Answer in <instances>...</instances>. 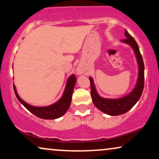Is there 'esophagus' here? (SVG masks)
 <instances>
[{
    "instance_id": "esophagus-1",
    "label": "esophagus",
    "mask_w": 159,
    "mask_h": 159,
    "mask_svg": "<svg viewBox=\"0 0 159 159\" xmlns=\"http://www.w3.org/2000/svg\"><path fill=\"white\" fill-rule=\"evenodd\" d=\"M77 73L78 75H81V74L84 73V71H83V69H82V68H81V67H79V68L77 69Z\"/></svg>"
}]
</instances>
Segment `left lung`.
<instances>
[{
    "instance_id": "obj_1",
    "label": "left lung",
    "mask_w": 159,
    "mask_h": 159,
    "mask_svg": "<svg viewBox=\"0 0 159 159\" xmlns=\"http://www.w3.org/2000/svg\"><path fill=\"white\" fill-rule=\"evenodd\" d=\"M125 36L126 39H122V43L128 44L134 51L138 64V77L136 85L130 93L123 97L118 98H105L101 97L96 91L93 83V79L90 78L91 87V96L93 102L98 110L111 116H117L126 113L138 102L141 96L144 87V64L140 54L139 47L136 41L130 34L125 30Z\"/></svg>"
}]
</instances>
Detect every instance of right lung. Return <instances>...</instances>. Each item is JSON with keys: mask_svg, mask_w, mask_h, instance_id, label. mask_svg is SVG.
<instances>
[{"mask_svg": "<svg viewBox=\"0 0 159 159\" xmlns=\"http://www.w3.org/2000/svg\"><path fill=\"white\" fill-rule=\"evenodd\" d=\"M76 82V77L75 75H71L66 81V84L64 92H63L62 97L55 103L45 107H36L29 105L25 102L24 100L20 98L16 90V86L13 84L14 91L18 100L33 114L41 119L45 120H54L61 117L66 112L71 105L72 102V96Z\"/></svg>", "mask_w": 159, "mask_h": 159, "instance_id": "add662e5", "label": "right lung"}]
</instances>
